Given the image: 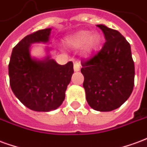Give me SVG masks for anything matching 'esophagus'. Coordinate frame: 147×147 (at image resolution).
<instances>
[{
	"label": "esophagus",
	"mask_w": 147,
	"mask_h": 147,
	"mask_svg": "<svg viewBox=\"0 0 147 147\" xmlns=\"http://www.w3.org/2000/svg\"><path fill=\"white\" fill-rule=\"evenodd\" d=\"M81 69V65H80V63H78V62H75L74 63V69L75 72H78Z\"/></svg>",
	"instance_id": "1"
}]
</instances>
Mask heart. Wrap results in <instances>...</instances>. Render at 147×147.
I'll return each mask as SVG.
<instances>
[{"label": "heart", "instance_id": "heart-1", "mask_svg": "<svg viewBox=\"0 0 147 147\" xmlns=\"http://www.w3.org/2000/svg\"><path fill=\"white\" fill-rule=\"evenodd\" d=\"M99 41V36L89 30H81L69 37V42L74 47H82L88 43L90 49H95Z\"/></svg>", "mask_w": 147, "mask_h": 147}]
</instances>
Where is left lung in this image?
Wrapping results in <instances>:
<instances>
[{
    "label": "left lung",
    "mask_w": 147,
    "mask_h": 147,
    "mask_svg": "<svg viewBox=\"0 0 147 147\" xmlns=\"http://www.w3.org/2000/svg\"><path fill=\"white\" fill-rule=\"evenodd\" d=\"M103 32L104 45L98 54L81 62L83 87L91 107L109 112L120 107L131 96L135 66L129 43L118 31L96 25Z\"/></svg>",
    "instance_id": "8db88e82"
}]
</instances>
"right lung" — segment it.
<instances>
[{"label":"right lung","instance_id":"1","mask_svg":"<svg viewBox=\"0 0 147 147\" xmlns=\"http://www.w3.org/2000/svg\"><path fill=\"white\" fill-rule=\"evenodd\" d=\"M51 31V28L40 30L24 37L15 46L8 65L14 95L26 107L37 112H49L60 107L74 74L72 62L58 64L49 55L51 49L49 47L44 59L31 55V45L49 44Z\"/></svg>","mask_w":147,"mask_h":147}]
</instances>
